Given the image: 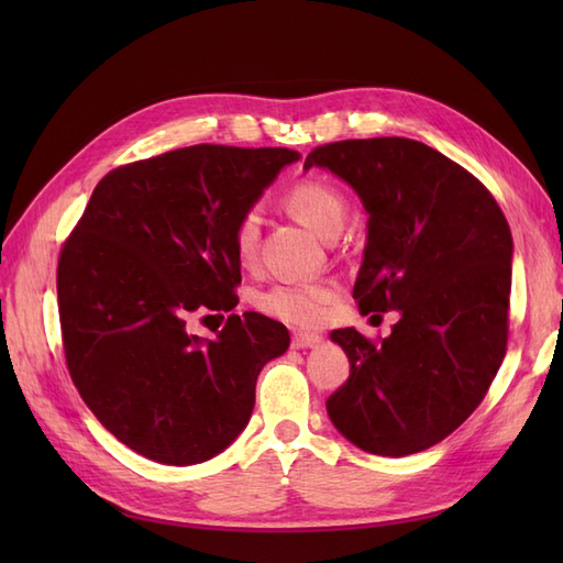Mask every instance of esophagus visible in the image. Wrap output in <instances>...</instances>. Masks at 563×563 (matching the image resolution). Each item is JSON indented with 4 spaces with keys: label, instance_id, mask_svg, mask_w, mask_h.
Masks as SVG:
<instances>
[{
    "label": "esophagus",
    "instance_id": "esophagus-1",
    "mask_svg": "<svg viewBox=\"0 0 563 563\" xmlns=\"http://www.w3.org/2000/svg\"><path fill=\"white\" fill-rule=\"evenodd\" d=\"M319 343H321V335H317V333H302V331L294 333V347H298V350L317 347Z\"/></svg>",
    "mask_w": 563,
    "mask_h": 563
}]
</instances>
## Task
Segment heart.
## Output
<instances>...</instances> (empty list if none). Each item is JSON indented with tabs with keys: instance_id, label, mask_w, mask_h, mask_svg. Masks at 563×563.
Instances as JSON below:
<instances>
[{
	"instance_id": "b5f03b06",
	"label": "heart",
	"mask_w": 563,
	"mask_h": 563,
	"mask_svg": "<svg viewBox=\"0 0 563 563\" xmlns=\"http://www.w3.org/2000/svg\"><path fill=\"white\" fill-rule=\"evenodd\" d=\"M286 209L321 236H335L343 228L347 201L338 187L323 178L296 180L284 192ZM261 216L255 209L240 213L232 225V251L240 265L249 267L258 258ZM338 288L329 282H277L253 294V305L263 314L291 323L317 327L329 314Z\"/></svg>"
}]
</instances>
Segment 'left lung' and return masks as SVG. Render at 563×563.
I'll use <instances>...</instances> for the list:
<instances>
[{
  "mask_svg": "<svg viewBox=\"0 0 563 563\" xmlns=\"http://www.w3.org/2000/svg\"><path fill=\"white\" fill-rule=\"evenodd\" d=\"M368 211L354 284L360 310H399L391 333H331L350 378L327 399L338 432L373 455L430 449L463 424L505 360L512 232L498 201L467 168L430 145L356 139L314 147ZM376 317V314H373Z\"/></svg>",
  "mask_w": 563,
  "mask_h": 563,
  "instance_id": "left-lung-1",
  "label": "left lung"
}]
</instances>
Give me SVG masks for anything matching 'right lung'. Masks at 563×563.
<instances>
[{"instance_id": "add662e5", "label": "right lung", "mask_w": 563, "mask_h": 563, "mask_svg": "<svg viewBox=\"0 0 563 563\" xmlns=\"http://www.w3.org/2000/svg\"><path fill=\"white\" fill-rule=\"evenodd\" d=\"M288 147L192 145L117 166L96 185L58 258L65 364L122 444L164 465L225 451L251 418L284 323L232 314L242 284L232 225L286 164ZM192 313L229 314L213 341Z\"/></svg>"}]
</instances>
